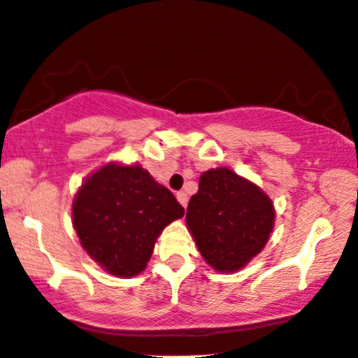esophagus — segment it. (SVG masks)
<instances>
[{
	"label": "esophagus",
	"instance_id": "1",
	"mask_svg": "<svg viewBox=\"0 0 358 358\" xmlns=\"http://www.w3.org/2000/svg\"><path fill=\"white\" fill-rule=\"evenodd\" d=\"M176 200L180 201V205H182L183 208L188 205V196H187V193H185V192H178V193H176Z\"/></svg>",
	"mask_w": 358,
	"mask_h": 358
}]
</instances>
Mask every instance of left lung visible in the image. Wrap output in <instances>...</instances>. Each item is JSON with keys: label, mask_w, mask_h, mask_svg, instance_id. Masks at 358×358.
I'll return each instance as SVG.
<instances>
[{"label": "left lung", "mask_w": 358, "mask_h": 358, "mask_svg": "<svg viewBox=\"0 0 358 358\" xmlns=\"http://www.w3.org/2000/svg\"><path fill=\"white\" fill-rule=\"evenodd\" d=\"M274 216L273 201L259 187L220 166L200 176L187 208V226L208 264L233 273L262 251Z\"/></svg>", "instance_id": "8db88e82"}]
</instances>
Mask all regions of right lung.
Returning a JSON list of instances; mask_svg holds the SVG:
<instances>
[{"mask_svg": "<svg viewBox=\"0 0 358 358\" xmlns=\"http://www.w3.org/2000/svg\"><path fill=\"white\" fill-rule=\"evenodd\" d=\"M183 215L173 193L147 170L115 162L90 173L72 203L83 248L119 278L142 273L165 226Z\"/></svg>", "mask_w": 358, "mask_h": 358, "instance_id": "right-lung-1", "label": "right lung"}]
</instances>
